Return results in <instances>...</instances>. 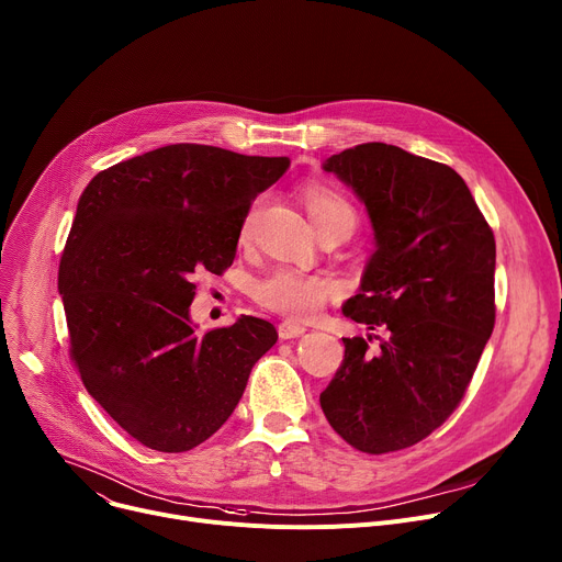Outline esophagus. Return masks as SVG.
Segmentation results:
<instances>
[{
  "label": "esophagus",
  "mask_w": 562,
  "mask_h": 562,
  "mask_svg": "<svg viewBox=\"0 0 562 562\" xmlns=\"http://www.w3.org/2000/svg\"><path fill=\"white\" fill-rule=\"evenodd\" d=\"M278 334L280 339L286 341V339H295V336L305 334V325H297V323H291V321H284L278 325Z\"/></svg>",
  "instance_id": "1"
}]
</instances>
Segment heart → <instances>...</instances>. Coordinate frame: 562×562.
Masks as SVG:
<instances>
[{
    "instance_id": "obj_1",
    "label": "heart",
    "mask_w": 562,
    "mask_h": 562,
    "mask_svg": "<svg viewBox=\"0 0 562 562\" xmlns=\"http://www.w3.org/2000/svg\"><path fill=\"white\" fill-rule=\"evenodd\" d=\"M303 203L318 233L334 226H346L348 231H355L357 226V210L352 201L327 182H307L303 187ZM252 218L255 207L244 221L241 239L248 237ZM336 291H339V284L327 276L305 273L286 267L267 273L252 284L255 301L265 310H271L289 321H312L329 303V297Z\"/></svg>"
}]
</instances>
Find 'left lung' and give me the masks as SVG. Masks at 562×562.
Here are the masks:
<instances>
[{"mask_svg":"<svg viewBox=\"0 0 562 562\" xmlns=\"http://www.w3.org/2000/svg\"><path fill=\"white\" fill-rule=\"evenodd\" d=\"M366 203L378 250L344 314L372 336L346 355L321 393L331 429L355 450L389 454L454 414L495 327V235L465 180L384 142L327 158Z\"/></svg>","mask_w":562,"mask_h":562,"instance_id":"1","label":"left lung"}]
</instances>
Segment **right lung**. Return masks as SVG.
<instances>
[{
    "mask_svg": "<svg viewBox=\"0 0 562 562\" xmlns=\"http://www.w3.org/2000/svg\"><path fill=\"white\" fill-rule=\"evenodd\" d=\"M289 158L169 144L99 171L60 257L69 357L88 393L158 452L207 440L239 404L276 327L241 316L196 334L194 276H221L248 210Z\"/></svg>",
    "mask_w": 562,
    "mask_h": 562,
    "instance_id": "1",
    "label": "right lung"
}]
</instances>
